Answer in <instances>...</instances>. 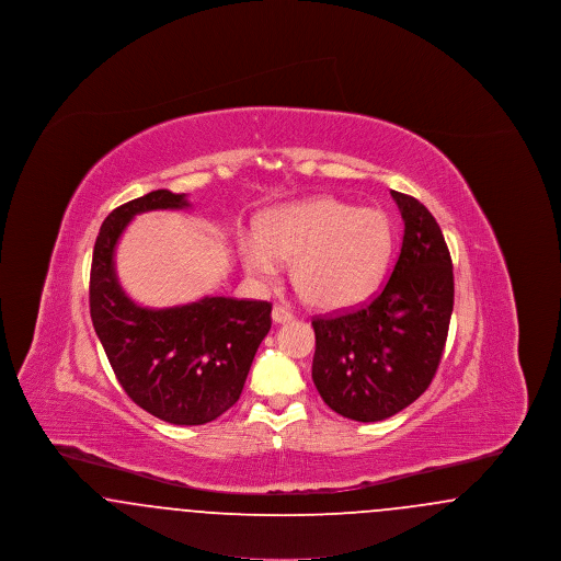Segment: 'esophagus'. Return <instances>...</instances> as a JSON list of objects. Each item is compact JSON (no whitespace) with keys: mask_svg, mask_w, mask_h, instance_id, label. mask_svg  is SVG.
<instances>
[{"mask_svg":"<svg viewBox=\"0 0 561 561\" xmlns=\"http://www.w3.org/2000/svg\"><path fill=\"white\" fill-rule=\"evenodd\" d=\"M271 318H273L275 323H286V321L294 320L293 311H288V309L282 307V305H275V307H273Z\"/></svg>","mask_w":561,"mask_h":561,"instance_id":"34e87169","label":"esophagus"}]
</instances>
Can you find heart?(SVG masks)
<instances>
[{"label": "heart", "mask_w": 561, "mask_h": 561, "mask_svg": "<svg viewBox=\"0 0 561 561\" xmlns=\"http://www.w3.org/2000/svg\"><path fill=\"white\" fill-rule=\"evenodd\" d=\"M393 243V225L382 210L323 195L268 210L256 238H241L240 259L259 282L277 273V261H293L296 293L316 309L339 311L378 288Z\"/></svg>", "instance_id": "1"}]
</instances>
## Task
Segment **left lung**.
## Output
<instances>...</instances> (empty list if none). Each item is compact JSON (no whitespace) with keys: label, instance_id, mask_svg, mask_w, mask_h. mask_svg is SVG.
<instances>
[{"label":"left lung","instance_id":"left-lung-1","mask_svg":"<svg viewBox=\"0 0 561 561\" xmlns=\"http://www.w3.org/2000/svg\"><path fill=\"white\" fill-rule=\"evenodd\" d=\"M403 218L398 263L368 305L316 318L313 382L336 414L376 423L427 391L448 339L453 259L427 208L391 191Z\"/></svg>","mask_w":561,"mask_h":561}]
</instances>
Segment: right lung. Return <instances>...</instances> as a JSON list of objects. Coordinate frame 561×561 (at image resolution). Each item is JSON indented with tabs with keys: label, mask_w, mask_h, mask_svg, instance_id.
I'll return each mask as SVG.
<instances>
[{
	"label": "right lung",
	"mask_w": 561,
	"mask_h": 561,
	"mask_svg": "<svg viewBox=\"0 0 561 561\" xmlns=\"http://www.w3.org/2000/svg\"><path fill=\"white\" fill-rule=\"evenodd\" d=\"M188 208L185 193L151 191L108 214L94 243L90 318L128 398L172 425H206L240 400L271 302L204 296L170 309L138 307L115 273V245L136 214Z\"/></svg>",
	"instance_id": "1"
}]
</instances>
